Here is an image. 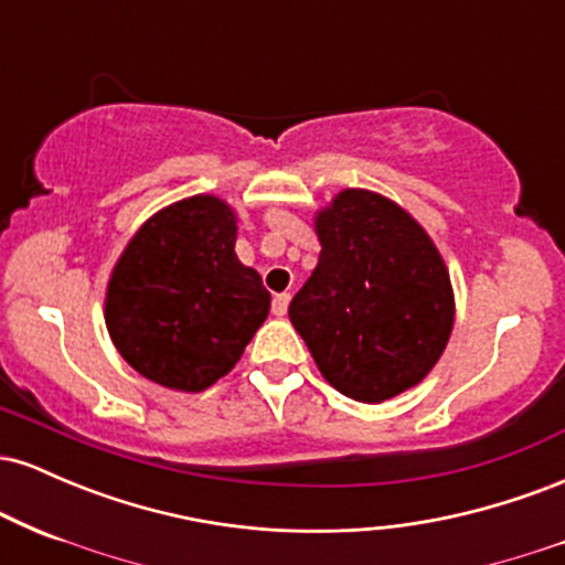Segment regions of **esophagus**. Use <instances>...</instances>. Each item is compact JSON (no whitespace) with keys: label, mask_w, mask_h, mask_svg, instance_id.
<instances>
[{"label":"esophagus","mask_w":565,"mask_h":565,"mask_svg":"<svg viewBox=\"0 0 565 565\" xmlns=\"http://www.w3.org/2000/svg\"><path fill=\"white\" fill-rule=\"evenodd\" d=\"M289 300H291L289 291H281V295H276L274 297V316H278V319H281V316H287Z\"/></svg>","instance_id":"esophagus-1"}]
</instances>
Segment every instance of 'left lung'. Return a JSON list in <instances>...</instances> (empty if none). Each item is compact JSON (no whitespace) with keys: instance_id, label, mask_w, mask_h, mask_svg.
<instances>
[{"instance_id":"left-lung-1","label":"left lung","mask_w":565,"mask_h":565,"mask_svg":"<svg viewBox=\"0 0 565 565\" xmlns=\"http://www.w3.org/2000/svg\"><path fill=\"white\" fill-rule=\"evenodd\" d=\"M321 255L289 319L323 380L361 404L419 385L454 329L449 268L401 204L342 188L313 217Z\"/></svg>"}]
</instances>
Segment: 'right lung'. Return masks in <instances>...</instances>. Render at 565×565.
Returning a JSON list of instances; mask_svg holds the SVG:
<instances>
[{
	"instance_id": "1",
	"label": "right lung",
	"mask_w": 565,
	"mask_h": 565,
	"mask_svg": "<svg viewBox=\"0 0 565 565\" xmlns=\"http://www.w3.org/2000/svg\"><path fill=\"white\" fill-rule=\"evenodd\" d=\"M238 215L196 193L132 233L106 287L114 348L161 387L201 393L231 372L268 319L270 291L236 257Z\"/></svg>"
}]
</instances>
